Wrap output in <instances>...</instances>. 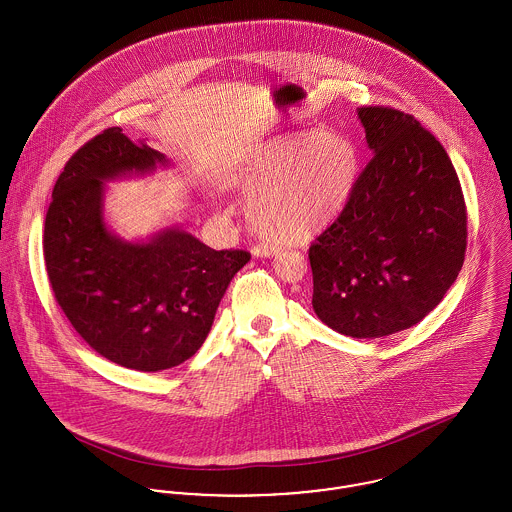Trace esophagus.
Instances as JSON below:
<instances>
[{
	"label": "esophagus",
	"mask_w": 512,
	"mask_h": 512,
	"mask_svg": "<svg viewBox=\"0 0 512 512\" xmlns=\"http://www.w3.org/2000/svg\"><path fill=\"white\" fill-rule=\"evenodd\" d=\"M251 253H253L255 257H273L276 253V247L259 243V245H253V247H251Z\"/></svg>",
	"instance_id": "1"
}]
</instances>
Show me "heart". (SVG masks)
<instances>
[{"instance_id": "obj_1", "label": "heart", "mask_w": 512, "mask_h": 512, "mask_svg": "<svg viewBox=\"0 0 512 512\" xmlns=\"http://www.w3.org/2000/svg\"><path fill=\"white\" fill-rule=\"evenodd\" d=\"M358 177V152L339 132H296L265 142L237 169L253 228L276 241L308 239L343 210Z\"/></svg>"}]
</instances>
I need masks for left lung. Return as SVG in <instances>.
<instances>
[{
    "instance_id": "obj_1",
    "label": "left lung",
    "mask_w": 512,
    "mask_h": 512,
    "mask_svg": "<svg viewBox=\"0 0 512 512\" xmlns=\"http://www.w3.org/2000/svg\"><path fill=\"white\" fill-rule=\"evenodd\" d=\"M372 158L310 247L312 306L337 333L376 339L440 304L464 265L468 214L456 169L413 115L360 107Z\"/></svg>"
}]
</instances>
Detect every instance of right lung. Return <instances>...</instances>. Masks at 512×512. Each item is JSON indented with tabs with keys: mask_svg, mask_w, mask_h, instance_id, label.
<instances>
[{
	"mask_svg": "<svg viewBox=\"0 0 512 512\" xmlns=\"http://www.w3.org/2000/svg\"><path fill=\"white\" fill-rule=\"evenodd\" d=\"M167 159L113 126L68 159L44 220L54 298L81 339L118 366L159 372L202 347L247 251H214L181 228L148 241L115 236L103 218L105 181L144 175Z\"/></svg>",
	"mask_w": 512,
	"mask_h": 512,
	"instance_id": "obj_1",
	"label": "right lung"
}]
</instances>
